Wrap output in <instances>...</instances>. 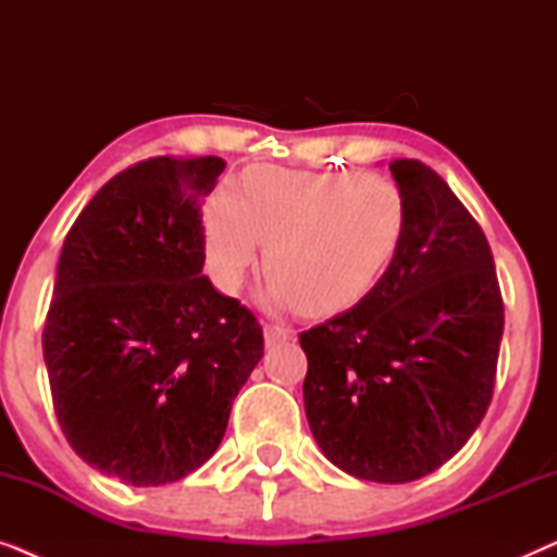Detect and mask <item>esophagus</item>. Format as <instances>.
I'll use <instances>...</instances> for the list:
<instances>
[{
	"label": "esophagus",
	"mask_w": 557,
	"mask_h": 557,
	"mask_svg": "<svg viewBox=\"0 0 557 557\" xmlns=\"http://www.w3.org/2000/svg\"><path fill=\"white\" fill-rule=\"evenodd\" d=\"M263 337H265V347H273V345H281V342H288L294 334H292V330H286V326L265 324Z\"/></svg>",
	"instance_id": "esophagus-1"
}]
</instances>
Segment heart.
I'll return each mask as SVG.
<instances>
[{
	"label": "heart",
	"mask_w": 557,
	"mask_h": 557,
	"mask_svg": "<svg viewBox=\"0 0 557 557\" xmlns=\"http://www.w3.org/2000/svg\"><path fill=\"white\" fill-rule=\"evenodd\" d=\"M406 227V195L385 177L250 170L208 200L205 256L218 284L235 288L265 246L263 301L326 317L377 286Z\"/></svg>",
	"instance_id": "heart-1"
}]
</instances>
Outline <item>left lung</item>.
<instances>
[{
	"instance_id": "left-lung-1",
	"label": "left lung",
	"mask_w": 557,
	"mask_h": 557,
	"mask_svg": "<svg viewBox=\"0 0 557 557\" xmlns=\"http://www.w3.org/2000/svg\"><path fill=\"white\" fill-rule=\"evenodd\" d=\"M403 246L352 309L299 334L304 408L349 476L416 482L467 444L490 408L505 307L482 227L418 159H393Z\"/></svg>"
}]
</instances>
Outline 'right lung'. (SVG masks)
<instances>
[{
  "label": "right lung",
  "mask_w": 557,
  "mask_h": 557,
  "mask_svg": "<svg viewBox=\"0 0 557 557\" xmlns=\"http://www.w3.org/2000/svg\"><path fill=\"white\" fill-rule=\"evenodd\" d=\"M220 157H157L98 189L65 235L42 332L52 406L90 467L180 482L218 451L263 330L202 276Z\"/></svg>",
  "instance_id": "add662e5"
}]
</instances>
